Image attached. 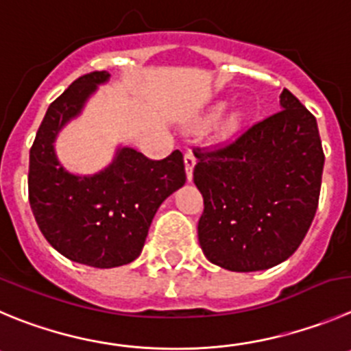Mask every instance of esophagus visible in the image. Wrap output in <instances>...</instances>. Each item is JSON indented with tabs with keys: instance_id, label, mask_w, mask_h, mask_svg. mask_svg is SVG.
Returning a JSON list of instances; mask_svg holds the SVG:
<instances>
[{
	"instance_id": "obj_1",
	"label": "esophagus",
	"mask_w": 351,
	"mask_h": 351,
	"mask_svg": "<svg viewBox=\"0 0 351 351\" xmlns=\"http://www.w3.org/2000/svg\"><path fill=\"white\" fill-rule=\"evenodd\" d=\"M183 160H185L186 180L192 182V175H194V166H195V154L192 152V150H186L185 156H183Z\"/></svg>"
}]
</instances>
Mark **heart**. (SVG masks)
Here are the masks:
<instances>
[{
  "instance_id": "obj_1",
  "label": "heart",
  "mask_w": 351,
  "mask_h": 351,
  "mask_svg": "<svg viewBox=\"0 0 351 351\" xmlns=\"http://www.w3.org/2000/svg\"><path fill=\"white\" fill-rule=\"evenodd\" d=\"M223 109H225V101H218V104H215V106H213L208 112L202 114V116L199 117V124H202V126H206V124H211L216 117L220 116L221 110ZM245 119H247V110L245 109L239 107V109L232 110V112L228 114L223 121H221L220 128H218V133H216L218 140L225 142V140H230L232 136L237 135L239 131H241V128L244 126Z\"/></svg>"
}]
</instances>
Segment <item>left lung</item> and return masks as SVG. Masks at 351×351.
Returning <instances> with one entry per match:
<instances>
[{
	"label": "left lung",
	"instance_id": "obj_1",
	"mask_svg": "<svg viewBox=\"0 0 351 351\" xmlns=\"http://www.w3.org/2000/svg\"><path fill=\"white\" fill-rule=\"evenodd\" d=\"M280 107L223 149L194 152V183L204 199L199 244L225 270L282 263L315 216L324 169L317 119L286 88Z\"/></svg>",
	"mask_w": 351,
	"mask_h": 351
}]
</instances>
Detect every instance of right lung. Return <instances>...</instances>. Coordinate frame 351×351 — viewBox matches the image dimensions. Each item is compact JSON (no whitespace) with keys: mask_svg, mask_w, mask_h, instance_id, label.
Listing matches in <instances>:
<instances>
[{"mask_svg":"<svg viewBox=\"0 0 351 351\" xmlns=\"http://www.w3.org/2000/svg\"><path fill=\"white\" fill-rule=\"evenodd\" d=\"M109 77L107 71L84 74L51 101L29 154V202L39 230L65 258L95 268L136 260L159 206L186 180L180 150L152 160L119 147L95 175L64 168L55 140Z\"/></svg>","mask_w":351,"mask_h":351,"instance_id":"obj_1","label":"right lung"}]
</instances>
